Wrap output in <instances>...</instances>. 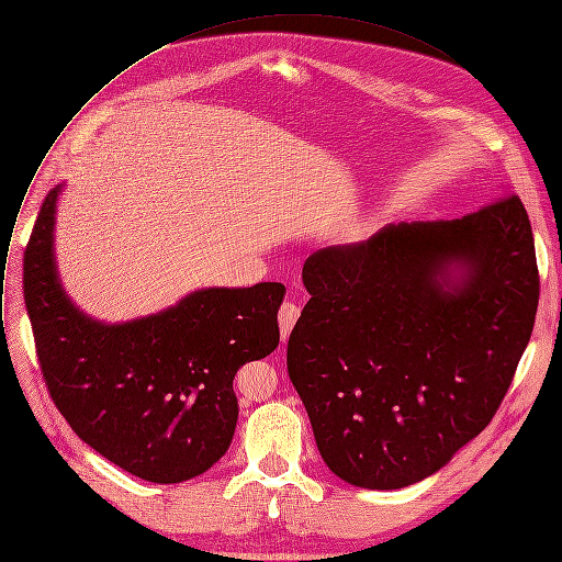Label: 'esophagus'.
Here are the masks:
<instances>
[{
    "mask_svg": "<svg viewBox=\"0 0 562 562\" xmlns=\"http://www.w3.org/2000/svg\"><path fill=\"white\" fill-rule=\"evenodd\" d=\"M300 317V306L295 302H284L280 306V313H278V319H280V329H282V338H286L293 329V325L297 323Z\"/></svg>",
    "mask_w": 562,
    "mask_h": 562,
    "instance_id": "esophagus-1",
    "label": "esophagus"
}]
</instances>
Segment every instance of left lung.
<instances>
[{"label": "left lung", "mask_w": 562, "mask_h": 562, "mask_svg": "<svg viewBox=\"0 0 562 562\" xmlns=\"http://www.w3.org/2000/svg\"><path fill=\"white\" fill-rule=\"evenodd\" d=\"M289 378L327 467L362 490L442 469L494 418L538 308L527 211L507 191L458 220L400 222L313 254Z\"/></svg>", "instance_id": "1"}]
</instances>
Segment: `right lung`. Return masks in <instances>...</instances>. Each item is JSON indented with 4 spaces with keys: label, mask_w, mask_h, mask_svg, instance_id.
I'll return each instance as SVG.
<instances>
[{
    "label": "right lung",
    "mask_w": 562,
    "mask_h": 562,
    "mask_svg": "<svg viewBox=\"0 0 562 562\" xmlns=\"http://www.w3.org/2000/svg\"><path fill=\"white\" fill-rule=\"evenodd\" d=\"M48 191L24 254V300L37 358L59 414L89 447L157 485L184 483L228 449L233 378L280 342L284 284L209 286L126 323H104L66 293Z\"/></svg>",
    "instance_id": "add662e5"
}]
</instances>
